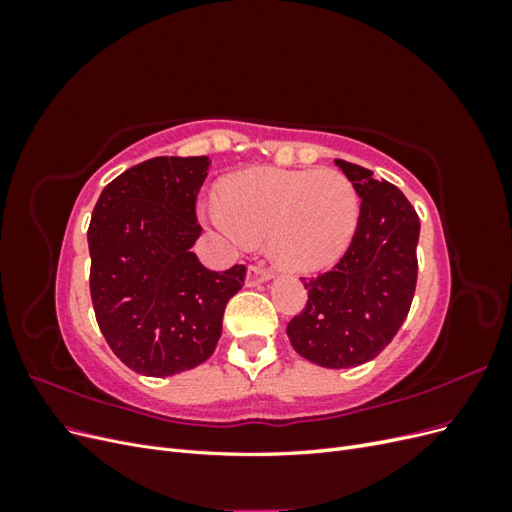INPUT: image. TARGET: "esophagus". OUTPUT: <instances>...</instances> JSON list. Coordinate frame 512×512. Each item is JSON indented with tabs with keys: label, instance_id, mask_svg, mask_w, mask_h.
I'll use <instances>...</instances> for the list:
<instances>
[{
	"label": "esophagus",
	"instance_id": "esophagus-1",
	"mask_svg": "<svg viewBox=\"0 0 512 512\" xmlns=\"http://www.w3.org/2000/svg\"><path fill=\"white\" fill-rule=\"evenodd\" d=\"M269 280H273V273L269 269L260 267V265H252L250 269H247V275H245L247 286H258V284L269 282Z\"/></svg>",
	"mask_w": 512,
	"mask_h": 512
}]
</instances>
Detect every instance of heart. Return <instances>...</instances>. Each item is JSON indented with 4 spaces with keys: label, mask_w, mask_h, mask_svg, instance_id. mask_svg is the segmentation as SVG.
<instances>
[{
    "label": "heart",
    "mask_w": 512,
    "mask_h": 512,
    "mask_svg": "<svg viewBox=\"0 0 512 512\" xmlns=\"http://www.w3.org/2000/svg\"><path fill=\"white\" fill-rule=\"evenodd\" d=\"M359 196L333 168H252L230 177L213 224L239 245L269 237L277 265L314 273L346 254L359 228Z\"/></svg>",
    "instance_id": "b5f03b06"
}]
</instances>
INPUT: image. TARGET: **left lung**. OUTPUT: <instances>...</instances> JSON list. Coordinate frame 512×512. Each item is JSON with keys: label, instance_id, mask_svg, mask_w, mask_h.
Segmentation results:
<instances>
[{"label": "left lung", "instance_id": "left-lung-1", "mask_svg": "<svg viewBox=\"0 0 512 512\" xmlns=\"http://www.w3.org/2000/svg\"><path fill=\"white\" fill-rule=\"evenodd\" d=\"M335 164L361 198L359 228L333 271L303 277L307 305L286 335L303 359L346 369L376 359L404 324L416 288L421 222L393 183L346 160Z\"/></svg>", "mask_w": 512, "mask_h": 512}]
</instances>
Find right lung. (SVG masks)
Returning a JSON list of instances; mask_svg holds the SVG:
<instances>
[{
    "label": "right lung",
    "mask_w": 512,
    "mask_h": 512,
    "mask_svg": "<svg viewBox=\"0 0 512 512\" xmlns=\"http://www.w3.org/2000/svg\"><path fill=\"white\" fill-rule=\"evenodd\" d=\"M209 158H153L102 190L87 230L98 327L136 374L166 378L213 354L245 267L209 271L192 245Z\"/></svg>",
    "instance_id": "obj_1"
}]
</instances>
